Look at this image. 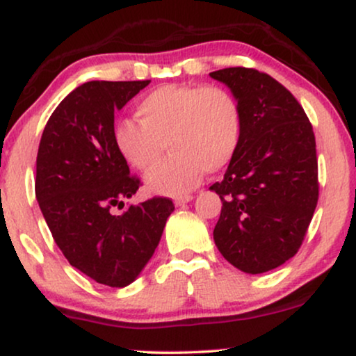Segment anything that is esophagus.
Wrapping results in <instances>:
<instances>
[{
  "instance_id": "esophagus-1",
  "label": "esophagus",
  "mask_w": 356,
  "mask_h": 356,
  "mask_svg": "<svg viewBox=\"0 0 356 356\" xmlns=\"http://www.w3.org/2000/svg\"><path fill=\"white\" fill-rule=\"evenodd\" d=\"M193 199L194 197L191 196V194H186V196H178L177 199H175V204H177V206H184V204L193 201Z\"/></svg>"
}]
</instances>
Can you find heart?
<instances>
[{"instance_id": "obj_1", "label": "heart", "mask_w": 356, "mask_h": 356, "mask_svg": "<svg viewBox=\"0 0 356 356\" xmlns=\"http://www.w3.org/2000/svg\"><path fill=\"white\" fill-rule=\"evenodd\" d=\"M139 121H121L113 144L121 160L138 172H149L147 188L179 196L196 188L204 172L225 168L240 145L241 108L230 90L218 86L167 84L149 92L136 108Z\"/></svg>"}]
</instances>
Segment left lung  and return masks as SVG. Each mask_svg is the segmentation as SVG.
Returning a JSON list of instances; mask_svg holds the SVG:
<instances>
[{
    "mask_svg": "<svg viewBox=\"0 0 356 356\" xmlns=\"http://www.w3.org/2000/svg\"><path fill=\"white\" fill-rule=\"evenodd\" d=\"M241 108L240 145L211 189L222 212L213 241L246 274H264L298 252L319 196L316 139L298 100L280 82L250 67L209 74Z\"/></svg>",
    "mask_w": 356,
    "mask_h": 356,
    "instance_id": "obj_1",
    "label": "left lung"
}]
</instances>
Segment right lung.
Here are the masks:
<instances>
[{"label":"right lung","instance_id":"right-lung-1","mask_svg":"<svg viewBox=\"0 0 356 356\" xmlns=\"http://www.w3.org/2000/svg\"><path fill=\"white\" fill-rule=\"evenodd\" d=\"M150 81H90L71 92L43 129L35 196L53 240L72 267L99 284H133L152 257L175 211L152 197L123 213L139 189L113 144L115 111Z\"/></svg>","mask_w":356,"mask_h":356}]
</instances>
